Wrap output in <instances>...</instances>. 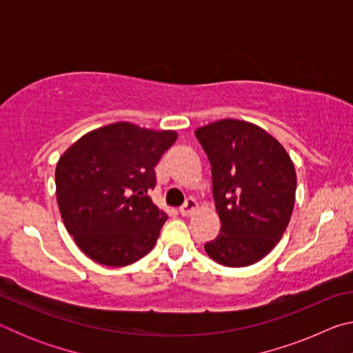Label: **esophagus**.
<instances>
[{
    "label": "esophagus",
    "mask_w": 353,
    "mask_h": 353,
    "mask_svg": "<svg viewBox=\"0 0 353 353\" xmlns=\"http://www.w3.org/2000/svg\"><path fill=\"white\" fill-rule=\"evenodd\" d=\"M196 208H198V202H196V199H193V198H188L187 201H185V204L179 208V212H181L182 216H190V214L193 213Z\"/></svg>",
    "instance_id": "obj_1"
}]
</instances>
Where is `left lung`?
<instances>
[{
  "instance_id": "obj_1",
  "label": "left lung",
  "mask_w": 353,
  "mask_h": 353,
  "mask_svg": "<svg viewBox=\"0 0 353 353\" xmlns=\"http://www.w3.org/2000/svg\"><path fill=\"white\" fill-rule=\"evenodd\" d=\"M212 165L221 234L205 243L212 260L229 268L260 261L276 248L291 219L296 170L266 130L240 119H219L194 130Z\"/></svg>"
}]
</instances>
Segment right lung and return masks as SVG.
<instances>
[{
	"mask_svg": "<svg viewBox=\"0 0 353 353\" xmlns=\"http://www.w3.org/2000/svg\"><path fill=\"white\" fill-rule=\"evenodd\" d=\"M174 130L119 121L81 137L56 166V196L68 234L93 261L128 266L154 248L168 214L154 205V166Z\"/></svg>",
	"mask_w": 353,
	"mask_h": 353,
	"instance_id": "add662e5",
	"label": "right lung"
}]
</instances>
